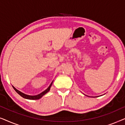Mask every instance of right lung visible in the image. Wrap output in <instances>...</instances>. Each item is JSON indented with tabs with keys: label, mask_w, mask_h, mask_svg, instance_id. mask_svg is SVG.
<instances>
[{
	"label": "right lung",
	"mask_w": 125,
	"mask_h": 125,
	"mask_svg": "<svg viewBox=\"0 0 125 125\" xmlns=\"http://www.w3.org/2000/svg\"><path fill=\"white\" fill-rule=\"evenodd\" d=\"M52 83H53V81L52 82V83H51L50 85H49L48 88L47 89L45 90H44V92H42V93H41L40 94H39L38 95H27V94H24L23 93H22V92H20L19 90H17L16 88H15L13 86V89H14L15 91H16L17 93H18L19 94L20 96H21L22 97H23V98H24L25 99H28V100H39V99H40L42 98V97L44 95H45L46 93H48L49 91V90H50V88L51 86H52Z\"/></svg>",
	"instance_id": "right-lung-1"
}]
</instances>
